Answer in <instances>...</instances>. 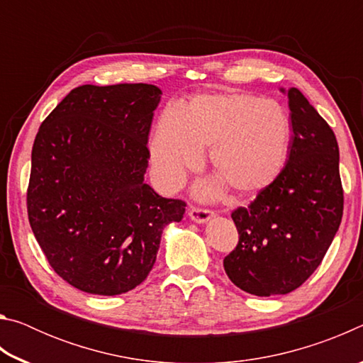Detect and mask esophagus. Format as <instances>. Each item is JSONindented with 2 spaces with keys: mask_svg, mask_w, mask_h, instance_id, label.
<instances>
[{
  "mask_svg": "<svg viewBox=\"0 0 363 363\" xmlns=\"http://www.w3.org/2000/svg\"><path fill=\"white\" fill-rule=\"evenodd\" d=\"M189 216L192 220H195V223H206L208 219L214 216V213L211 210H208V208H200V206H190L189 208Z\"/></svg>",
  "mask_w": 363,
  "mask_h": 363,
  "instance_id": "1",
  "label": "esophagus"
}]
</instances>
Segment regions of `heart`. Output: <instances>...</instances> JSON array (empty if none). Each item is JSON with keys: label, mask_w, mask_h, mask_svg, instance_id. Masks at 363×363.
Returning a JSON list of instances; mask_svg holds the SVG:
<instances>
[{"label": "heart", "mask_w": 363, "mask_h": 363, "mask_svg": "<svg viewBox=\"0 0 363 363\" xmlns=\"http://www.w3.org/2000/svg\"><path fill=\"white\" fill-rule=\"evenodd\" d=\"M290 118L274 99L245 93L201 94L163 110L150 140V157L158 181L179 187L189 169L201 162V147H210V162L238 192H256L280 174L290 147ZM216 187L206 186L211 195Z\"/></svg>", "instance_id": "obj_1"}]
</instances>
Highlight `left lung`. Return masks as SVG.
Returning a JSON list of instances; mask_svg holds the SVG:
<instances>
[{
  "label": "left lung",
  "instance_id": "1",
  "mask_svg": "<svg viewBox=\"0 0 363 363\" xmlns=\"http://www.w3.org/2000/svg\"><path fill=\"white\" fill-rule=\"evenodd\" d=\"M291 138L280 174L232 211L238 243L227 277L256 296L296 290L320 266L341 224L340 149L330 125L298 88L288 89Z\"/></svg>",
  "mask_w": 363,
  "mask_h": 363
}]
</instances>
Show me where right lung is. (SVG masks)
Instances as JSON below:
<instances>
[{
    "mask_svg": "<svg viewBox=\"0 0 363 363\" xmlns=\"http://www.w3.org/2000/svg\"><path fill=\"white\" fill-rule=\"evenodd\" d=\"M160 96L145 83L78 86L36 134L30 227L49 266L78 290L115 296L143 284L164 225L186 213V201L144 182Z\"/></svg>",
    "mask_w": 363,
    "mask_h": 363,
    "instance_id": "1",
    "label": "right lung"
}]
</instances>
